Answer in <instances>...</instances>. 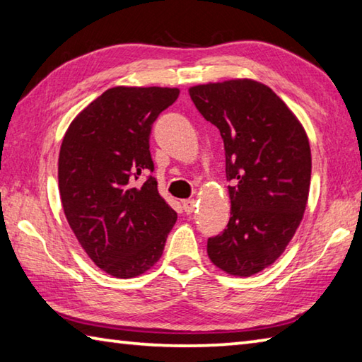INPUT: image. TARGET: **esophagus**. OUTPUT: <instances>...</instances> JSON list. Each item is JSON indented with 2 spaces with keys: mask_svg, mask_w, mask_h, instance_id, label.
<instances>
[{
  "mask_svg": "<svg viewBox=\"0 0 362 362\" xmlns=\"http://www.w3.org/2000/svg\"><path fill=\"white\" fill-rule=\"evenodd\" d=\"M182 206H183V210H185L187 214H192L194 207H196V199L189 198V199H183L182 201Z\"/></svg>",
  "mask_w": 362,
  "mask_h": 362,
  "instance_id": "obj_1",
  "label": "esophagus"
}]
</instances>
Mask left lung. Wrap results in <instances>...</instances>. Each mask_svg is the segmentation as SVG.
<instances>
[{
	"instance_id": "8db88e82",
	"label": "left lung",
	"mask_w": 362,
	"mask_h": 362,
	"mask_svg": "<svg viewBox=\"0 0 362 362\" xmlns=\"http://www.w3.org/2000/svg\"><path fill=\"white\" fill-rule=\"evenodd\" d=\"M225 144L231 216L207 240V255L229 275L250 277L274 264L307 207L312 153L304 127L272 88L231 78L188 88Z\"/></svg>"
}]
</instances>
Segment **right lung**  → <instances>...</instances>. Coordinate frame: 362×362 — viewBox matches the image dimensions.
<instances>
[{"label": "right lung", "mask_w": 362, "mask_h": 362, "mask_svg": "<svg viewBox=\"0 0 362 362\" xmlns=\"http://www.w3.org/2000/svg\"><path fill=\"white\" fill-rule=\"evenodd\" d=\"M169 87H112L71 122L58 158L66 220L95 264L117 279L147 272L161 258L175 210L150 175V131L179 96Z\"/></svg>", "instance_id": "obj_1"}]
</instances>
